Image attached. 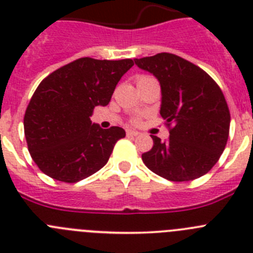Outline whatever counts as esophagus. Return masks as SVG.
Instances as JSON below:
<instances>
[{"label":"esophagus","mask_w":253,"mask_h":253,"mask_svg":"<svg viewBox=\"0 0 253 253\" xmlns=\"http://www.w3.org/2000/svg\"><path fill=\"white\" fill-rule=\"evenodd\" d=\"M138 134H139V131L133 130V129H128V130H126V135H128V137H137Z\"/></svg>","instance_id":"obj_1"}]
</instances>
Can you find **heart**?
I'll return each instance as SVG.
<instances>
[{
	"label": "heart",
	"mask_w": 253,
	"mask_h": 253,
	"mask_svg": "<svg viewBox=\"0 0 253 253\" xmlns=\"http://www.w3.org/2000/svg\"><path fill=\"white\" fill-rule=\"evenodd\" d=\"M147 77H148V76H139V77L137 78V82L140 81V80H144V78H147Z\"/></svg>",
	"instance_id": "heart-1"
}]
</instances>
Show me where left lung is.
I'll return each mask as SVG.
<instances>
[{
    "label": "left lung",
    "mask_w": 253,
    "mask_h": 253,
    "mask_svg": "<svg viewBox=\"0 0 253 253\" xmlns=\"http://www.w3.org/2000/svg\"><path fill=\"white\" fill-rule=\"evenodd\" d=\"M160 81L161 115L169 138L151 135L153 147L142 154L152 172L169 181H191L218 162L229 135L231 114L220 87L200 67L172 53L134 59Z\"/></svg>",
    "instance_id": "obj_1"
}]
</instances>
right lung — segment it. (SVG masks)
Segmentation results:
<instances>
[{
    "instance_id": "right-lung-1",
    "label": "right lung",
    "mask_w": 253,
    "mask_h": 253,
    "mask_svg": "<svg viewBox=\"0 0 253 253\" xmlns=\"http://www.w3.org/2000/svg\"><path fill=\"white\" fill-rule=\"evenodd\" d=\"M131 59L80 58L45 77L31 97L25 116L28 149L42 172L73 184L106 165L119 126L101 129L91 123L95 106H106L116 84L133 67Z\"/></svg>"
}]
</instances>
